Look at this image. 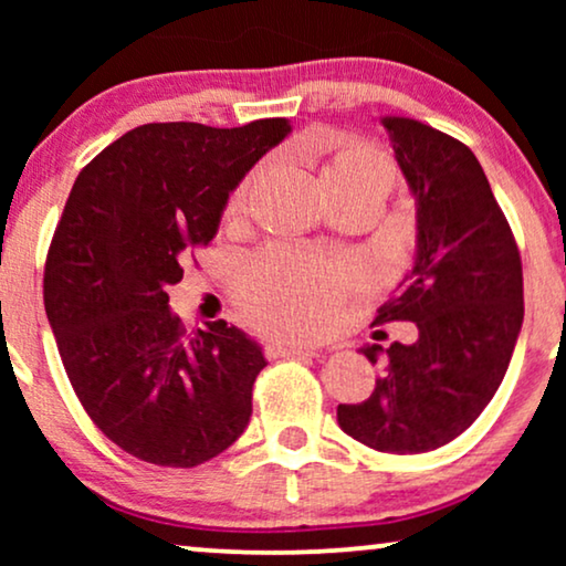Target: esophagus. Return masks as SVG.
<instances>
[{
  "mask_svg": "<svg viewBox=\"0 0 566 566\" xmlns=\"http://www.w3.org/2000/svg\"><path fill=\"white\" fill-rule=\"evenodd\" d=\"M270 355H291V358H319V347H308L298 343H285V339H277V343L268 345Z\"/></svg>",
  "mask_w": 566,
  "mask_h": 566,
  "instance_id": "obj_1",
  "label": "esophagus"
}]
</instances>
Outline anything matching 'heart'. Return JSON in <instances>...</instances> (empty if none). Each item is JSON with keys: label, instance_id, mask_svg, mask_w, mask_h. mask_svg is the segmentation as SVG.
I'll use <instances>...</instances> for the list:
<instances>
[{"label": "heart", "instance_id": "heart-1", "mask_svg": "<svg viewBox=\"0 0 566 566\" xmlns=\"http://www.w3.org/2000/svg\"><path fill=\"white\" fill-rule=\"evenodd\" d=\"M324 190L381 188L389 196L397 169L389 154L366 142H343L332 149L319 169ZM252 180L231 198V213L244 211ZM353 270L345 262L268 247L247 260L239 277V298L260 327L285 335H314L327 329L353 289Z\"/></svg>", "mask_w": 566, "mask_h": 566}]
</instances>
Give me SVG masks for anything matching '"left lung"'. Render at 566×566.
I'll return each instance as SVG.
<instances>
[{
    "label": "left lung",
    "instance_id": "1",
    "mask_svg": "<svg viewBox=\"0 0 566 566\" xmlns=\"http://www.w3.org/2000/svg\"><path fill=\"white\" fill-rule=\"evenodd\" d=\"M381 123L417 198V260L376 324L415 322L420 337L363 347L376 389L339 405L337 422L374 451L407 455L451 443L500 389L523 324V262L467 144L412 118Z\"/></svg>",
    "mask_w": 566,
    "mask_h": 566
}]
</instances>
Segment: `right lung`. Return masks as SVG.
<instances>
[{
	"mask_svg": "<svg viewBox=\"0 0 566 566\" xmlns=\"http://www.w3.org/2000/svg\"><path fill=\"white\" fill-rule=\"evenodd\" d=\"M289 130L285 118L146 123L69 192L45 254V314L84 412L136 459L200 467L250 422L265 355L223 319L188 332L167 291L211 244L229 192Z\"/></svg>",
	"mask_w": 566,
	"mask_h": 566,
	"instance_id": "right-lung-1",
	"label": "right lung"
}]
</instances>
